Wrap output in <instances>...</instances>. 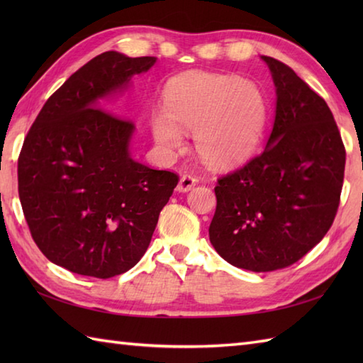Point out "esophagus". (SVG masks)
<instances>
[{"label":"esophagus","instance_id":"esophagus-1","mask_svg":"<svg viewBox=\"0 0 363 363\" xmlns=\"http://www.w3.org/2000/svg\"><path fill=\"white\" fill-rule=\"evenodd\" d=\"M196 179L194 176H190V174H182L181 176V179H179V182H177V187H176V190L177 191H181V194H186V191H190L191 189H194L195 186H196Z\"/></svg>","mask_w":363,"mask_h":363}]
</instances>
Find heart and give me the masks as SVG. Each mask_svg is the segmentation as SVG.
Masks as SVG:
<instances>
[{
  "label": "heart",
  "instance_id": "b5f03b06",
  "mask_svg": "<svg viewBox=\"0 0 363 363\" xmlns=\"http://www.w3.org/2000/svg\"><path fill=\"white\" fill-rule=\"evenodd\" d=\"M165 111H154L150 125L164 152L184 145L194 130L195 146L207 165L233 168L248 160L265 130L268 107L254 82L233 74L189 72L169 81Z\"/></svg>",
  "mask_w": 363,
  "mask_h": 363
}]
</instances>
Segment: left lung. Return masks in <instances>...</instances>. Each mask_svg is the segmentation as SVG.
<instances>
[{
  "instance_id": "left-lung-1",
  "label": "left lung",
  "mask_w": 363,
  "mask_h": 363,
  "mask_svg": "<svg viewBox=\"0 0 363 363\" xmlns=\"http://www.w3.org/2000/svg\"><path fill=\"white\" fill-rule=\"evenodd\" d=\"M276 87L264 152L218 179L211 243L237 268H285L321 242L335 218L345 146L326 101L290 67L260 56Z\"/></svg>"
}]
</instances>
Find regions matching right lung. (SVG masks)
I'll list each match as a JSON object with an SVG mask.
<instances>
[{"mask_svg":"<svg viewBox=\"0 0 363 363\" xmlns=\"http://www.w3.org/2000/svg\"><path fill=\"white\" fill-rule=\"evenodd\" d=\"M156 60L99 54L54 91L23 143V213L38 250L68 272L107 279L133 268L176 187L174 173L133 159L134 123L107 112Z\"/></svg>","mask_w":363,"mask_h":363,"instance_id":"obj_1","label":"right lung"}]
</instances>
